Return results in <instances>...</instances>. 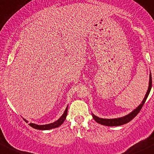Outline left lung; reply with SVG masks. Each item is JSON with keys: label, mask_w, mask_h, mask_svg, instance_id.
Returning <instances> with one entry per match:
<instances>
[{"label": "left lung", "mask_w": 154, "mask_h": 154, "mask_svg": "<svg viewBox=\"0 0 154 154\" xmlns=\"http://www.w3.org/2000/svg\"><path fill=\"white\" fill-rule=\"evenodd\" d=\"M152 87V77L151 74H150V81H149V87L148 89H147V92L146 93L145 97H144V100L142 101V103L137 107L135 110H134L132 113H130L129 114L126 115L123 117H120V118H117V119H102L99 118V117H96L94 114H92V117H93L94 120L97 122L98 123H100L101 125H104V126H121V125L126 124V123H129L133 118H135L136 117L138 113H139L140 110L142 108L143 105L145 103L146 100H147V96H148L149 93L150 92V89H151Z\"/></svg>", "instance_id": "8db88e82"}]
</instances>
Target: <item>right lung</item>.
I'll return each mask as SVG.
<instances>
[{
    "label": "right lung",
    "instance_id": "add662e5",
    "mask_svg": "<svg viewBox=\"0 0 154 154\" xmlns=\"http://www.w3.org/2000/svg\"><path fill=\"white\" fill-rule=\"evenodd\" d=\"M67 114H68V107H67L66 110H65V111L64 112L63 115H62V117H61L57 121L54 122V123H50V124H47V125H36V124H34V123H31L28 125H29L30 126H31L32 128H34V129H39V130H48V129H54V128L59 127V126H61V125L64 123V121H65V119H66ZM25 120L26 123H28L27 120Z\"/></svg>",
    "mask_w": 154,
    "mask_h": 154
}]
</instances>
